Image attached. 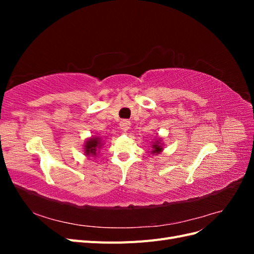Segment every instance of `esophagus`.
<instances>
[{"mask_svg":"<svg viewBox=\"0 0 254 254\" xmlns=\"http://www.w3.org/2000/svg\"><path fill=\"white\" fill-rule=\"evenodd\" d=\"M130 125H131V123L127 120H124L120 123V128L123 130V131H127V130L130 128Z\"/></svg>","mask_w":254,"mask_h":254,"instance_id":"34e87169","label":"esophagus"}]
</instances>
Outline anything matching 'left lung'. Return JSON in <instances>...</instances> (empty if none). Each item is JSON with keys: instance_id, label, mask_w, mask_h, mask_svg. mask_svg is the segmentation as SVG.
<instances>
[{"instance_id": "1", "label": "left lung", "mask_w": 254, "mask_h": 254, "mask_svg": "<svg viewBox=\"0 0 254 254\" xmlns=\"http://www.w3.org/2000/svg\"><path fill=\"white\" fill-rule=\"evenodd\" d=\"M164 149V143L162 141V137L159 136L158 134L155 135V139L151 140V150L150 155H159Z\"/></svg>"}]
</instances>
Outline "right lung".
<instances>
[{
    "instance_id": "obj_1",
    "label": "right lung",
    "mask_w": 254,
    "mask_h": 254,
    "mask_svg": "<svg viewBox=\"0 0 254 254\" xmlns=\"http://www.w3.org/2000/svg\"><path fill=\"white\" fill-rule=\"evenodd\" d=\"M104 139L102 136L92 135L87 137L83 144V155L87 158H96L104 146Z\"/></svg>"
}]
</instances>
